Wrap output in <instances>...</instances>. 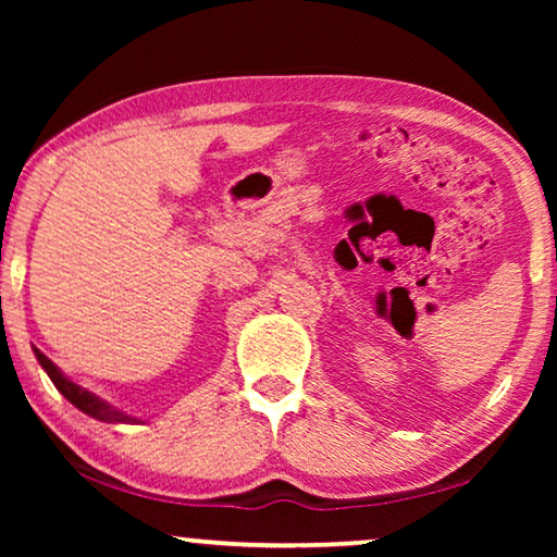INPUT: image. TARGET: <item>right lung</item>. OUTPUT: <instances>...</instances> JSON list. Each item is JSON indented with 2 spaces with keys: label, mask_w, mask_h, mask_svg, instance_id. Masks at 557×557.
Masks as SVG:
<instances>
[{
  "label": "right lung",
  "mask_w": 557,
  "mask_h": 557,
  "mask_svg": "<svg viewBox=\"0 0 557 557\" xmlns=\"http://www.w3.org/2000/svg\"><path fill=\"white\" fill-rule=\"evenodd\" d=\"M34 354H36V358H39L41 369L49 373V379L53 381L55 388H59V393L63 395L65 400L73 403L81 412H86V414H90V418H96L100 422H139L137 418H129V414H125L122 410L112 408L110 403L98 398L96 393L81 388L78 383L65 379L59 366H55L49 356H44L39 348H34Z\"/></svg>",
  "instance_id": "1"
}]
</instances>
